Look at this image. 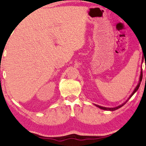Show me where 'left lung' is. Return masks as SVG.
Here are the masks:
<instances>
[{
    "mask_svg": "<svg viewBox=\"0 0 146 146\" xmlns=\"http://www.w3.org/2000/svg\"><path fill=\"white\" fill-rule=\"evenodd\" d=\"M141 80H142V70H141V74H140V77H139V83H138L137 86L135 87V89H134L133 92H132V94H131L130 95V96L128 98V99H127V100L125 101V102L124 103H123L122 104L119 105V106H117V107H114V108H107V107L101 106H99V105H96V106L97 107H98V108H100V109L105 110H110V111H114V110H116L119 109V108H121V107H122L123 106H124V105H125V104H126V102H127V101H128L129 100V99L131 98L132 97V96L135 93V92L137 91L138 89H139V86H140V84H141Z\"/></svg>",
    "mask_w": 146,
    "mask_h": 146,
    "instance_id": "obj_1",
    "label": "left lung"
}]
</instances>
